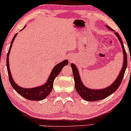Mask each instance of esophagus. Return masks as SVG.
<instances>
[{"mask_svg":"<svg viewBox=\"0 0 131 131\" xmlns=\"http://www.w3.org/2000/svg\"><path fill=\"white\" fill-rule=\"evenodd\" d=\"M69 59H70V61H71L72 60H73V59H72V58H70H70H69Z\"/></svg>","mask_w":131,"mask_h":131,"instance_id":"obj_1","label":"esophagus"}]
</instances>
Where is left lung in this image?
I'll use <instances>...</instances> for the list:
<instances>
[{
  "label": "left lung",
  "instance_id": "1",
  "mask_svg": "<svg viewBox=\"0 0 131 131\" xmlns=\"http://www.w3.org/2000/svg\"><path fill=\"white\" fill-rule=\"evenodd\" d=\"M106 27L109 30L112 31H115L113 29L110 28L108 26L106 25ZM115 34L118 37V40H119L120 43H121V47L123 49V64L121 70H120V73H119L118 77L115 79V81L113 82L109 85L107 88L104 89H91L89 88H87L85 85L84 84L83 82H82L81 79L80 75H79V71H78L77 67L74 64L71 63V67L72 68V70H73V76H74V86L76 89V91L78 92L79 95L82 97V99L86 101L90 102H94L97 101V100H102L106 98L114 93L118 89L120 84L121 83V81L123 80V78L124 77V73L127 67V55H126V52L125 49H124V45H123V40L121 39V37L119 35L118 33L115 31Z\"/></svg>",
  "mask_w": 131,
  "mask_h": 131
}]
</instances>
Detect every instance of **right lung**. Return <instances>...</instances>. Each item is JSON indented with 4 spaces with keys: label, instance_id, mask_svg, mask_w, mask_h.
<instances>
[{
    "label": "right lung",
    "instance_id": "1",
    "mask_svg": "<svg viewBox=\"0 0 131 131\" xmlns=\"http://www.w3.org/2000/svg\"><path fill=\"white\" fill-rule=\"evenodd\" d=\"M25 28V26L21 30ZM17 34L18 33H16L15 35L14 36V37H13L12 40L7 56V67L10 82L12 86L17 92V93H18L20 95H21L24 98L28 99V100H36V101L42 100L43 99H46L50 94V93L52 90V88H53L54 79L59 74V73H60L63 68L64 66L68 64V60H65L61 61V62L57 64V65H55L53 68V70H52V72H51L49 77L48 78L46 82L43 84V85L32 88H23L22 87L19 86L13 80L11 74V71H10V65H9V55H10V52L11 51V48L12 46L13 42L16 36H17Z\"/></svg>",
    "mask_w": 131,
    "mask_h": 131
}]
</instances>
